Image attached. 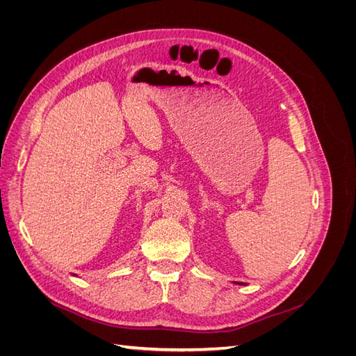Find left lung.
<instances>
[{
  "label": "left lung",
  "mask_w": 356,
  "mask_h": 356,
  "mask_svg": "<svg viewBox=\"0 0 356 356\" xmlns=\"http://www.w3.org/2000/svg\"><path fill=\"white\" fill-rule=\"evenodd\" d=\"M239 284H241V282H239Z\"/></svg>",
  "instance_id": "1"
}]
</instances>
